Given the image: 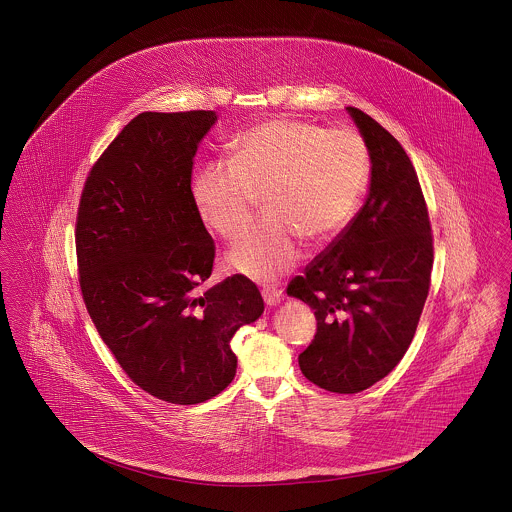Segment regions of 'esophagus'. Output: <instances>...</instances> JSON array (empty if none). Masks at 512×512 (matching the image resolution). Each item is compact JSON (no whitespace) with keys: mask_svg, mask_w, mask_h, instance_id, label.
<instances>
[{"mask_svg":"<svg viewBox=\"0 0 512 512\" xmlns=\"http://www.w3.org/2000/svg\"><path fill=\"white\" fill-rule=\"evenodd\" d=\"M263 299H265L268 307H274V305H278L282 301V290H278V288H265L263 290Z\"/></svg>","mask_w":512,"mask_h":512,"instance_id":"1","label":"esophagus"}]
</instances>
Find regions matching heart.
<instances>
[{"label": "heart", "mask_w": 512, "mask_h": 512, "mask_svg": "<svg viewBox=\"0 0 512 512\" xmlns=\"http://www.w3.org/2000/svg\"><path fill=\"white\" fill-rule=\"evenodd\" d=\"M368 176V147L347 126L272 119L230 144V163H205L192 178L199 219L226 242L249 228L257 195L267 217L230 253L253 278L278 276L299 261L303 242L334 240L353 217Z\"/></svg>", "instance_id": "heart-1"}]
</instances>
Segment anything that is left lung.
<instances>
[{"mask_svg": "<svg viewBox=\"0 0 512 512\" xmlns=\"http://www.w3.org/2000/svg\"><path fill=\"white\" fill-rule=\"evenodd\" d=\"M372 171L365 205L288 284L317 317L299 355L307 380L332 393L370 388L403 359L430 292L434 236L413 163L390 132L347 107Z\"/></svg>", "mask_w": 512, "mask_h": 512, "instance_id": "1", "label": "left lung"}]
</instances>
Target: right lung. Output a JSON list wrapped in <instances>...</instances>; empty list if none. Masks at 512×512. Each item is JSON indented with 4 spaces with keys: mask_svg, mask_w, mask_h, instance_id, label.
I'll list each match as a JSON object with an SVG mask.
<instances>
[{
    "mask_svg": "<svg viewBox=\"0 0 512 512\" xmlns=\"http://www.w3.org/2000/svg\"><path fill=\"white\" fill-rule=\"evenodd\" d=\"M215 121L213 111L140 113L88 172L76 213L88 315L126 376L174 405L203 403L234 380L230 340L265 309L244 274L203 288L215 242L190 186Z\"/></svg>",
    "mask_w": 512,
    "mask_h": 512,
    "instance_id": "add662e5",
    "label": "right lung"
}]
</instances>
